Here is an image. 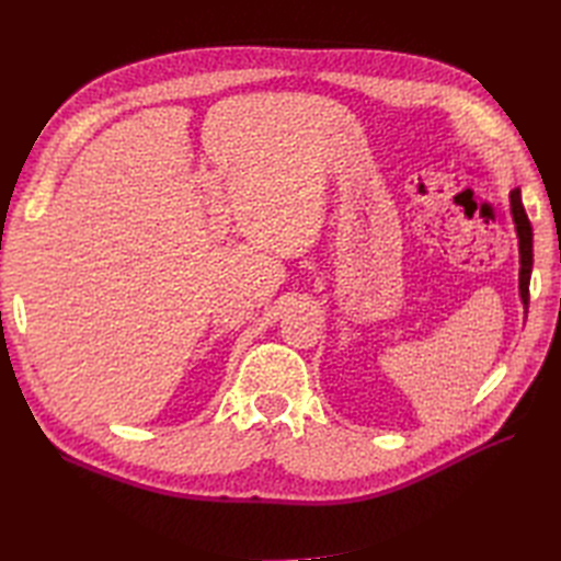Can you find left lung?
<instances>
[{"label":"left lung","instance_id":"8db88e82","mask_svg":"<svg viewBox=\"0 0 561 561\" xmlns=\"http://www.w3.org/2000/svg\"><path fill=\"white\" fill-rule=\"evenodd\" d=\"M511 213H513V222L519 239V297L526 307V304H529V280H531V266H534V231H531L529 217L524 213L519 190L511 192Z\"/></svg>","mask_w":561,"mask_h":561}]
</instances>
